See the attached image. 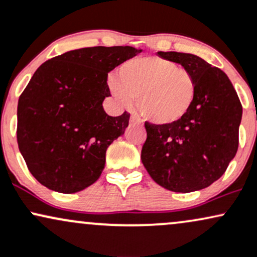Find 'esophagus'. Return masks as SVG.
Returning a JSON list of instances; mask_svg holds the SVG:
<instances>
[{"label":"esophagus","mask_w":257,"mask_h":257,"mask_svg":"<svg viewBox=\"0 0 257 257\" xmlns=\"http://www.w3.org/2000/svg\"><path fill=\"white\" fill-rule=\"evenodd\" d=\"M130 122H131V125H140V126H143V122H142V120L138 117L136 114H132L131 115V119H130Z\"/></svg>","instance_id":"esophagus-1"}]
</instances>
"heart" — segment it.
I'll use <instances>...</instances> for the list:
<instances>
[{
    "mask_svg": "<svg viewBox=\"0 0 257 257\" xmlns=\"http://www.w3.org/2000/svg\"><path fill=\"white\" fill-rule=\"evenodd\" d=\"M109 87L122 104L138 99L144 119L159 126L173 125L188 115L197 90L191 72L158 56L123 63Z\"/></svg>",
    "mask_w": 257,
    "mask_h": 257,
    "instance_id": "heart-1",
    "label": "heart"
}]
</instances>
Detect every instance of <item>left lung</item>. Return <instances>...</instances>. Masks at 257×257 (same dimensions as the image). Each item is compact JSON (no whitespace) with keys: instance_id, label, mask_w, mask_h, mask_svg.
I'll use <instances>...</instances> for the list:
<instances>
[{"instance_id":"left-lung-1","label":"left lung","mask_w":257,"mask_h":257,"mask_svg":"<svg viewBox=\"0 0 257 257\" xmlns=\"http://www.w3.org/2000/svg\"><path fill=\"white\" fill-rule=\"evenodd\" d=\"M182 65L196 80V97L188 115L168 126L146 121L142 162L162 188L192 192L218 180L238 150L242 104L225 72L194 54L159 51Z\"/></svg>"}]
</instances>
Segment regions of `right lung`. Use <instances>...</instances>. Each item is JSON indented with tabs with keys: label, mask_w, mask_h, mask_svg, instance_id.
Wrapping results in <instances>:
<instances>
[{
	"label": "right lung",
	"mask_w": 257,
	"mask_h": 257,
	"mask_svg": "<svg viewBox=\"0 0 257 257\" xmlns=\"http://www.w3.org/2000/svg\"><path fill=\"white\" fill-rule=\"evenodd\" d=\"M142 50L91 47L38 67L18 102L17 141L31 174L45 188L74 194L101 176L107 148L128 126L130 113L109 116L108 73Z\"/></svg>",
	"instance_id": "add662e5"
}]
</instances>
